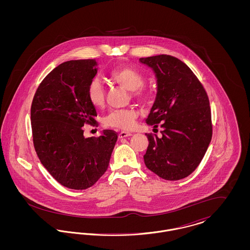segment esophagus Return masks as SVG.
Listing matches in <instances>:
<instances>
[{
	"label": "esophagus",
	"mask_w": 250,
	"mask_h": 250,
	"mask_svg": "<svg viewBox=\"0 0 250 250\" xmlns=\"http://www.w3.org/2000/svg\"><path fill=\"white\" fill-rule=\"evenodd\" d=\"M131 133H129V132H125V131H122V132H120L119 135V138L120 139H123V138H126V137H130Z\"/></svg>",
	"instance_id": "1"
}]
</instances>
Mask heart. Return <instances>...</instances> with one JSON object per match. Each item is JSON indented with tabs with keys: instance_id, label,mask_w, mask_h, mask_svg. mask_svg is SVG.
Masks as SVG:
<instances>
[{
	"instance_id": "heart-1",
	"label": "heart",
	"mask_w": 250,
	"mask_h": 250,
	"mask_svg": "<svg viewBox=\"0 0 250 250\" xmlns=\"http://www.w3.org/2000/svg\"><path fill=\"white\" fill-rule=\"evenodd\" d=\"M111 80L127 91H131V97L137 101H144L149 96V90L145 83L143 73L131 66H121L110 73ZM87 97L95 107H101L105 103L106 92L104 86L97 79H93L87 87ZM137 112L133 108L111 110L104 119V125L121 130H127L133 127Z\"/></svg>"
}]
</instances>
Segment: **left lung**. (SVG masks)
<instances>
[{"label": "left lung", "instance_id": "1", "mask_svg": "<svg viewBox=\"0 0 250 250\" xmlns=\"http://www.w3.org/2000/svg\"><path fill=\"white\" fill-rule=\"evenodd\" d=\"M155 72L157 93L146 124L163 128L146 134V167L161 178L176 181L191 174L211 143L213 126L209 98L190 68L170 55L141 58Z\"/></svg>", "mask_w": 250, "mask_h": 250}]
</instances>
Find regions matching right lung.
<instances>
[{"label":"right lung","mask_w":250,"mask_h":250,"mask_svg":"<svg viewBox=\"0 0 250 250\" xmlns=\"http://www.w3.org/2000/svg\"><path fill=\"white\" fill-rule=\"evenodd\" d=\"M96 65L93 59L61 63L38 86L31 107L38 158L62 186L77 190L91 188L106 172L118 139L113 130L84 137V125H96L95 106L87 97Z\"/></svg>","instance_id":"obj_1"}]
</instances>
